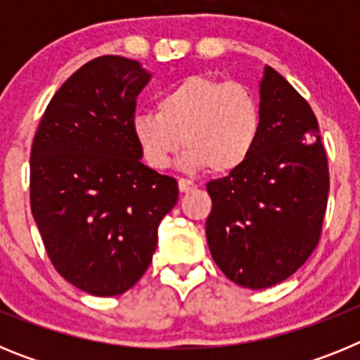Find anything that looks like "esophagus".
Returning a JSON list of instances; mask_svg holds the SVG:
<instances>
[{
	"mask_svg": "<svg viewBox=\"0 0 360 360\" xmlns=\"http://www.w3.org/2000/svg\"><path fill=\"white\" fill-rule=\"evenodd\" d=\"M178 189H180V193H191V191L196 189V186L193 182H189V180H186V178H180L178 180Z\"/></svg>",
	"mask_w": 360,
	"mask_h": 360,
	"instance_id": "1",
	"label": "esophagus"
}]
</instances>
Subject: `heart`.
Instances as JSON below:
<instances>
[{"mask_svg":"<svg viewBox=\"0 0 360 360\" xmlns=\"http://www.w3.org/2000/svg\"><path fill=\"white\" fill-rule=\"evenodd\" d=\"M262 131V104L249 86L207 73L180 79L158 97L157 111L131 120L141 158L157 171L167 169L186 146V171L234 173L252 157Z\"/></svg>","mask_w":360,"mask_h":360,"instance_id":"b5f03b06","label":"heart"}]
</instances>
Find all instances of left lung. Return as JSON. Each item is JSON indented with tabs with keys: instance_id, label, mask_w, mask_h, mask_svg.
<instances>
[{
	"instance_id": "left-lung-1",
	"label": "left lung",
	"mask_w": 360,
	"mask_h": 360,
	"mask_svg": "<svg viewBox=\"0 0 360 360\" xmlns=\"http://www.w3.org/2000/svg\"><path fill=\"white\" fill-rule=\"evenodd\" d=\"M263 131L252 157L211 180L209 250L231 281L269 288L290 278L316 249L328 202V164L308 103L274 68L259 81ZM308 136L316 143H304Z\"/></svg>"
}]
</instances>
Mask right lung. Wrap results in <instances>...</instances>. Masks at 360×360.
I'll use <instances>...</instances> for the list:
<instances>
[{"mask_svg":"<svg viewBox=\"0 0 360 360\" xmlns=\"http://www.w3.org/2000/svg\"><path fill=\"white\" fill-rule=\"evenodd\" d=\"M151 79L139 61L103 56L56 91L30 153V207L53 266L91 295L124 294L157 249L178 202L174 178L141 162L135 98Z\"/></svg>","mask_w":360,"mask_h":360,"instance_id":"right-lung-1","label":"right lung"}]
</instances>
